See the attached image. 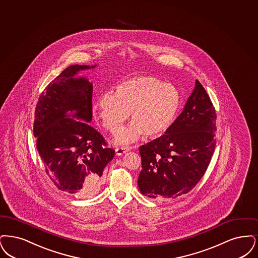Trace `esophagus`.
I'll return each instance as SVG.
<instances>
[{"mask_svg": "<svg viewBox=\"0 0 258 258\" xmlns=\"http://www.w3.org/2000/svg\"><path fill=\"white\" fill-rule=\"evenodd\" d=\"M129 150H130V148L128 146H117L115 148V154L117 156H121V155H123L124 153L128 152Z\"/></svg>", "mask_w": 258, "mask_h": 258, "instance_id": "obj_1", "label": "esophagus"}]
</instances>
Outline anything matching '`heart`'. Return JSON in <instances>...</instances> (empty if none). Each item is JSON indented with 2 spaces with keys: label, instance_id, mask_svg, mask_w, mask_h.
Instances as JSON below:
<instances>
[{
  "label": "heart",
  "instance_id": "heart-1",
  "mask_svg": "<svg viewBox=\"0 0 258 258\" xmlns=\"http://www.w3.org/2000/svg\"><path fill=\"white\" fill-rule=\"evenodd\" d=\"M181 108L179 90L153 76L126 79L94 103V113L108 131L114 133L129 116L132 121L114 137L119 145L131 144L144 135L154 139L165 134L174 123Z\"/></svg>",
  "mask_w": 258,
  "mask_h": 258
}]
</instances>
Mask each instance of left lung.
<instances>
[{"instance_id": "left-lung-1", "label": "left lung", "mask_w": 258, "mask_h": 258, "mask_svg": "<svg viewBox=\"0 0 258 258\" xmlns=\"http://www.w3.org/2000/svg\"><path fill=\"white\" fill-rule=\"evenodd\" d=\"M216 112L197 80L182 112L168 131L140 147L141 192L150 199H176L202 179L216 146Z\"/></svg>"}]
</instances>
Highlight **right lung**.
Segmentation results:
<instances>
[{
    "instance_id": "add662e5",
    "label": "right lung",
    "mask_w": 258,
    "mask_h": 258,
    "mask_svg": "<svg viewBox=\"0 0 258 258\" xmlns=\"http://www.w3.org/2000/svg\"><path fill=\"white\" fill-rule=\"evenodd\" d=\"M96 68H66L40 94L35 108L34 135L45 172L58 190L78 199L100 189L103 170L114 156L92 119V83L76 77Z\"/></svg>"
}]
</instances>
